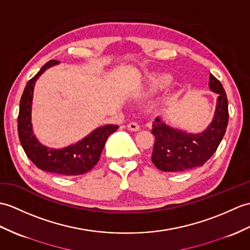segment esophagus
Segmentation results:
<instances>
[{"instance_id":"34e87169","label":"esophagus","mask_w":250,"mask_h":250,"mask_svg":"<svg viewBox=\"0 0 250 250\" xmlns=\"http://www.w3.org/2000/svg\"><path fill=\"white\" fill-rule=\"evenodd\" d=\"M127 130L130 131H138L139 130V125L136 123H130L127 125Z\"/></svg>"}]
</instances>
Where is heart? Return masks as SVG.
<instances>
[{"label": "heart", "mask_w": 250, "mask_h": 250, "mask_svg": "<svg viewBox=\"0 0 250 250\" xmlns=\"http://www.w3.org/2000/svg\"><path fill=\"white\" fill-rule=\"evenodd\" d=\"M169 83V78L167 75H152L149 80V90L150 92L160 91Z\"/></svg>", "instance_id": "heart-1"}]
</instances>
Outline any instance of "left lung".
<instances>
[{
    "label": "left lung",
    "instance_id": "1",
    "mask_svg": "<svg viewBox=\"0 0 250 250\" xmlns=\"http://www.w3.org/2000/svg\"><path fill=\"white\" fill-rule=\"evenodd\" d=\"M210 88L218 94L215 117L208 129L190 134L166 125L160 118L152 124L155 137L151 161L162 171L179 172L204 165L215 153L228 125V99L222 83L210 74Z\"/></svg>",
    "mask_w": 250,
    "mask_h": 250
}]
</instances>
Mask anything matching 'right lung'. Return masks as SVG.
Wrapping results in <instances>:
<instances>
[{
  "label": "right lung",
  "instance_id": "obj_1",
  "mask_svg": "<svg viewBox=\"0 0 250 250\" xmlns=\"http://www.w3.org/2000/svg\"><path fill=\"white\" fill-rule=\"evenodd\" d=\"M59 61L51 60L39 72L28 81L23 91L19 115H18V135L21 146L27 158L39 169L46 172L57 173L62 176H78L91 170L100 160L102 150L107 137L118 129L117 125H107L85 137L82 141L65 149H50L42 146L33 134L31 124V108L34 85L39 75L46 69L56 65Z\"/></svg>",
  "mask_w": 250,
  "mask_h": 250
}]
</instances>
